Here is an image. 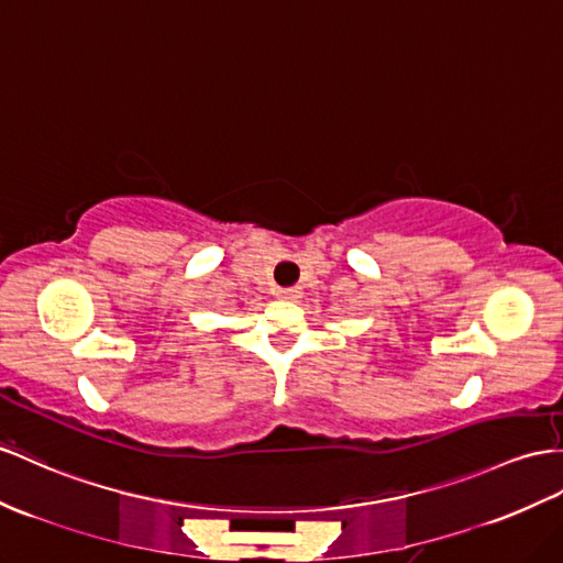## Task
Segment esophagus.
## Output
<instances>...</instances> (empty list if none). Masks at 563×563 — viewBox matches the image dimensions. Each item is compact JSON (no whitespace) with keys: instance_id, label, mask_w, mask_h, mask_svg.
<instances>
[{"instance_id":"esophagus-1","label":"esophagus","mask_w":563,"mask_h":563,"mask_svg":"<svg viewBox=\"0 0 563 563\" xmlns=\"http://www.w3.org/2000/svg\"><path fill=\"white\" fill-rule=\"evenodd\" d=\"M280 299H299L301 297V287H280V290L276 292Z\"/></svg>"}]
</instances>
